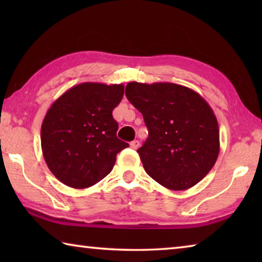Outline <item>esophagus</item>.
Segmentation results:
<instances>
[{"mask_svg": "<svg viewBox=\"0 0 262 262\" xmlns=\"http://www.w3.org/2000/svg\"><path fill=\"white\" fill-rule=\"evenodd\" d=\"M140 147V141H137V140H134V141H132L130 142V148L132 149H137Z\"/></svg>", "mask_w": 262, "mask_h": 262, "instance_id": "obj_1", "label": "esophagus"}]
</instances>
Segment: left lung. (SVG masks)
Wrapping results in <instances>:
<instances>
[{"instance_id": "1", "label": "left lung", "mask_w": 262, "mask_h": 262, "mask_svg": "<svg viewBox=\"0 0 262 262\" xmlns=\"http://www.w3.org/2000/svg\"><path fill=\"white\" fill-rule=\"evenodd\" d=\"M126 97L148 128L137 152L154 180L184 190L209 173L220 154L219 122L198 92L173 83L130 82Z\"/></svg>"}]
</instances>
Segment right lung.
I'll return each mask as SVG.
<instances>
[{
    "label": "right lung",
    "instance_id": "right-lung-1",
    "mask_svg": "<svg viewBox=\"0 0 262 262\" xmlns=\"http://www.w3.org/2000/svg\"><path fill=\"white\" fill-rule=\"evenodd\" d=\"M122 84L82 83L52 104L41 125V149L48 168L73 188L94 186L107 176L117 155L129 147L117 137L112 112L123 97Z\"/></svg>",
    "mask_w": 262,
    "mask_h": 262
}]
</instances>
